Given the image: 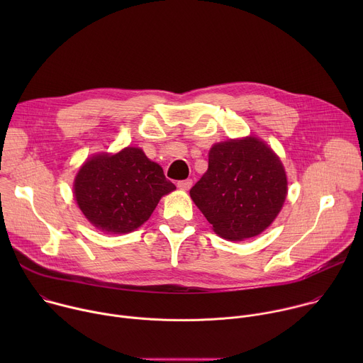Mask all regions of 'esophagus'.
<instances>
[{
  "label": "esophagus",
  "instance_id": "1",
  "mask_svg": "<svg viewBox=\"0 0 363 363\" xmlns=\"http://www.w3.org/2000/svg\"><path fill=\"white\" fill-rule=\"evenodd\" d=\"M178 188L179 189H184V191H188L191 186H192V179H184V181H178Z\"/></svg>",
  "mask_w": 363,
  "mask_h": 363
}]
</instances>
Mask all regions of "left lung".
Here are the masks:
<instances>
[{
    "label": "left lung",
    "mask_w": 363,
    "mask_h": 363,
    "mask_svg": "<svg viewBox=\"0 0 363 363\" xmlns=\"http://www.w3.org/2000/svg\"><path fill=\"white\" fill-rule=\"evenodd\" d=\"M189 194L220 237L241 241L274 221L287 195V179L277 155L250 136L214 145L208 171Z\"/></svg>",
    "instance_id": "left-lung-1"
}]
</instances>
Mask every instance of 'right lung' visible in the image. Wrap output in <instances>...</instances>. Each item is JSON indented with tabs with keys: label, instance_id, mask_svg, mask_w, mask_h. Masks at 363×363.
<instances>
[{
	"label": "right lung",
	"instance_id": "obj_1",
	"mask_svg": "<svg viewBox=\"0 0 363 363\" xmlns=\"http://www.w3.org/2000/svg\"><path fill=\"white\" fill-rule=\"evenodd\" d=\"M174 189L162 168L138 147L90 158L74 181V198L82 213L94 227L112 234L140 227L161 196Z\"/></svg>",
	"mask_w": 363,
	"mask_h": 363
}]
</instances>
